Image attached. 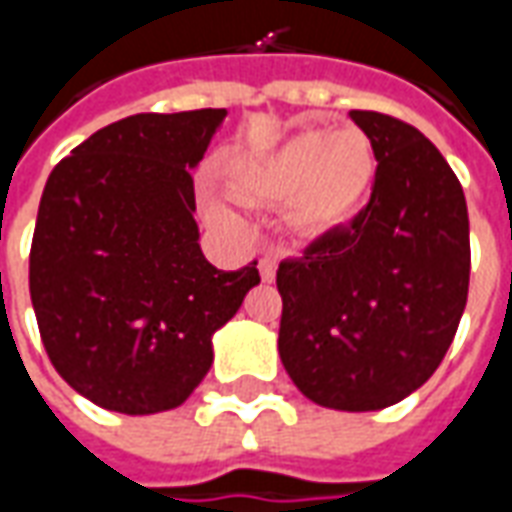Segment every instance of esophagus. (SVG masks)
I'll return each mask as SVG.
<instances>
[{
  "label": "esophagus",
  "instance_id": "obj_1",
  "mask_svg": "<svg viewBox=\"0 0 512 512\" xmlns=\"http://www.w3.org/2000/svg\"><path fill=\"white\" fill-rule=\"evenodd\" d=\"M275 270H278V262H275L273 256H264L262 262H259V273H262V281H275Z\"/></svg>",
  "mask_w": 512,
  "mask_h": 512
}]
</instances>
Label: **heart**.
<instances>
[{"label":"heart","instance_id":"heart-1","mask_svg":"<svg viewBox=\"0 0 512 512\" xmlns=\"http://www.w3.org/2000/svg\"><path fill=\"white\" fill-rule=\"evenodd\" d=\"M375 176V148L358 126L300 132L239 170V192L250 201H292V223L317 234L339 226L364 201ZM217 223L239 228V217L215 206Z\"/></svg>","mask_w":512,"mask_h":512}]
</instances>
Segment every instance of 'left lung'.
<instances>
[{
    "mask_svg": "<svg viewBox=\"0 0 512 512\" xmlns=\"http://www.w3.org/2000/svg\"><path fill=\"white\" fill-rule=\"evenodd\" d=\"M350 118L375 148L369 204L278 264V353L308 400L380 411L444 361L469 295V212L458 176L411 123Z\"/></svg>",
    "mask_w": 512,
    "mask_h": 512,
    "instance_id": "obj_1",
    "label": "left lung"
}]
</instances>
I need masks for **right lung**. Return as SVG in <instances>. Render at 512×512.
<instances>
[{"mask_svg": "<svg viewBox=\"0 0 512 512\" xmlns=\"http://www.w3.org/2000/svg\"><path fill=\"white\" fill-rule=\"evenodd\" d=\"M226 110L140 112L90 134L46 181L30 250L38 331L60 378L107 411L179 408L212 336L259 284L198 245L190 170Z\"/></svg>", "mask_w": 512, "mask_h": 512, "instance_id": "right-lung-1", "label": "right lung"}]
</instances>
